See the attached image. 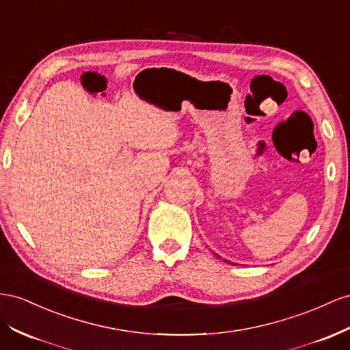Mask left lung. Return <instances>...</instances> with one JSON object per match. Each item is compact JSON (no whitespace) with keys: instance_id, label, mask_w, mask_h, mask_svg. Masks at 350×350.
Listing matches in <instances>:
<instances>
[{"instance_id":"1","label":"left lung","mask_w":350,"mask_h":350,"mask_svg":"<svg viewBox=\"0 0 350 350\" xmlns=\"http://www.w3.org/2000/svg\"><path fill=\"white\" fill-rule=\"evenodd\" d=\"M218 258H219V256H218Z\"/></svg>"}]
</instances>
